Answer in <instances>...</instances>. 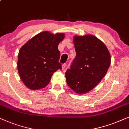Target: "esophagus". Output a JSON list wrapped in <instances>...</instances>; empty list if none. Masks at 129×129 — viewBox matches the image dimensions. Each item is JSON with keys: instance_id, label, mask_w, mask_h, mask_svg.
<instances>
[{"instance_id": "34e87169", "label": "esophagus", "mask_w": 129, "mask_h": 129, "mask_svg": "<svg viewBox=\"0 0 129 129\" xmlns=\"http://www.w3.org/2000/svg\"><path fill=\"white\" fill-rule=\"evenodd\" d=\"M66 66H67L66 63H63V64L62 65V70H64V69H65V68L66 67Z\"/></svg>"}]
</instances>
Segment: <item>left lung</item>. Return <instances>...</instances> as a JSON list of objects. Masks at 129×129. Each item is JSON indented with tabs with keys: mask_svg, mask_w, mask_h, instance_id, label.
I'll list each match as a JSON object with an SVG mask.
<instances>
[{
	"mask_svg": "<svg viewBox=\"0 0 129 129\" xmlns=\"http://www.w3.org/2000/svg\"><path fill=\"white\" fill-rule=\"evenodd\" d=\"M74 45L76 56L67 70L66 81L77 93H86L105 76L110 66V55L103 42L93 35L74 37Z\"/></svg>",
	"mask_w": 129,
	"mask_h": 129,
	"instance_id": "1",
	"label": "left lung"
}]
</instances>
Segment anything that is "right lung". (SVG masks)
Instances as JSON below:
<instances>
[{
    "instance_id": "obj_1",
    "label": "right lung",
    "mask_w": 129,
    "mask_h": 129,
    "mask_svg": "<svg viewBox=\"0 0 129 129\" xmlns=\"http://www.w3.org/2000/svg\"><path fill=\"white\" fill-rule=\"evenodd\" d=\"M64 34L41 32L20 49L18 67L19 76L27 88L38 90L46 87L55 72L61 70L58 47Z\"/></svg>"
}]
</instances>
